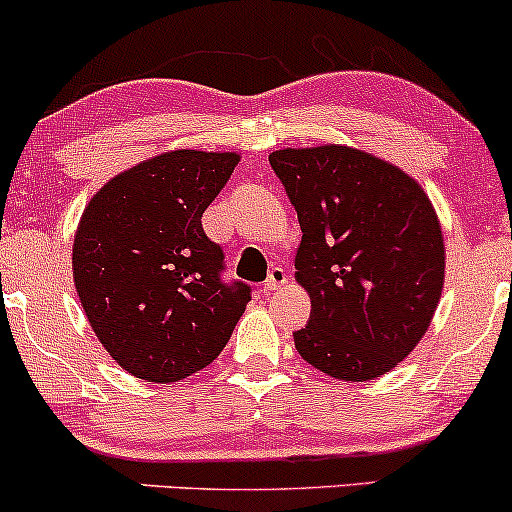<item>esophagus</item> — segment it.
<instances>
[{
    "mask_svg": "<svg viewBox=\"0 0 512 512\" xmlns=\"http://www.w3.org/2000/svg\"><path fill=\"white\" fill-rule=\"evenodd\" d=\"M286 281H288L286 272H283L281 267H274L272 272H269L267 281L262 283V288H264V291H267V293H272V291H276V288H279V286H283V283H286Z\"/></svg>",
    "mask_w": 512,
    "mask_h": 512,
    "instance_id": "1",
    "label": "esophagus"
}]
</instances>
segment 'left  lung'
I'll return each mask as SVG.
<instances>
[{"label":"left lung","instance_id":"8db88e82","mask_svg":"<svg viewBox=\"0 0 512 512\" xmlns=\"http://www.w3.org/2000/svg\"><path fill=\"white\" fill-rule=\"evenodd\" d=\"M269 164L303 231L295 279L312 315L295 348L329 377H381L439 305L446 250L432 202L398 166L353 147H286Z\"/></svg>","mask_w":512,"mask_h":512}]
</instances>
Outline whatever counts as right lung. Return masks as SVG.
<instances>
[{"label":"right lung","instance_id":"add662e5","mask_svg":"<svg viewBox=\"0 0 512 512\" xmlns=\"http://www.w3.org/2000/svg\"><path fill=\"white\" fill-rule=\"evenodd\" d=\"M236 152L174 150L97 190L73 238V281L107 353L133 377L171 384L217 360L250 286L224 283V250L202 214Z\"/></svg>","mask_w":512,"mask_h":512}]
</instances>
